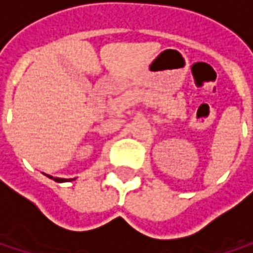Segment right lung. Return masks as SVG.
Masks as SVG:
<instances>
[{"label": "right lung", "instance_id": "right-lung-1", "mask_svg": "<svg viewBox=\"0 0 253 253\" xmlns=\"http://www.w3.org/2000/svg\"><path fill=\"white\" fill-rule=\"evenodd\" d=\"M49 178H54L55 181H58V183H63V181H67L66 178H60V177H52V176H48Z\"/></svg>", "mask_w": 253, "mask_h": 253}]
</instances>
